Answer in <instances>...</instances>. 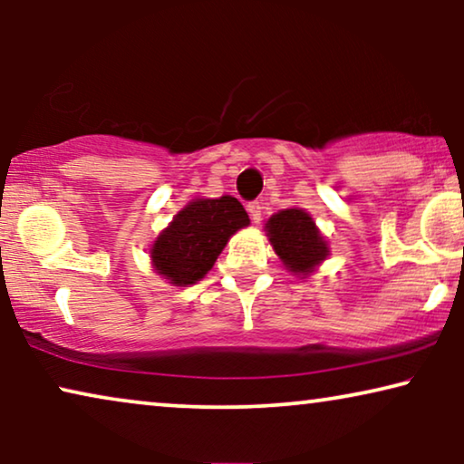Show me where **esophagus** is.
<instances>
[{"instance_id":"esophagus-1","label":"esophagus","mask_w":464,"mask_h":464,"mask_svg":"<svg viewBox=\"0 0 464 464\" xmlns=\"http://www.w3.org/2000/svg\"><path fill=\"white\" fill-rule=\"evenodd\" d=\"M262 202L259 200H253V202H249V205H246V211H249V215H251V221L253 224H259V221H262Z\"/></svg>"}]
</instances>
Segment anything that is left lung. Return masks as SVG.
Instances as JSON below:
<instances>
[{
  "label": "left lung",
  "instance_id": "1",
  "mask_svg": "<svg viewBox=\"0 0 464 464\" xmlns=\"http://www.w3.org/2000/svg\"><path fill=\"white\" fill-rule=\"evenodd\" d=\"M268 237L276 256L295 275H308L327 257V245L313 218L302 208H285L268 219Z\"/></svg>",
  "mask_w": 464,
  "mask_h": 464
}]
</instances>
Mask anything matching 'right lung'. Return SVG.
<instances>
[{"label":"right lung","instance_id":"obj_1","mask_svg":"<svg viewBox=\"0 0 464 464\" xmlns=\"http://www.w3.org/2000/svg\"><path fill=\"white\" fill-rule=\"evenodd\" d=\"M249 226V215L234 196L198 198L177 213L167 230L151 246L158 275L177 287L194 285L213 268L227 238Z\"/></svg>","mask_w":464,"mask_h":464}]
</instances>
